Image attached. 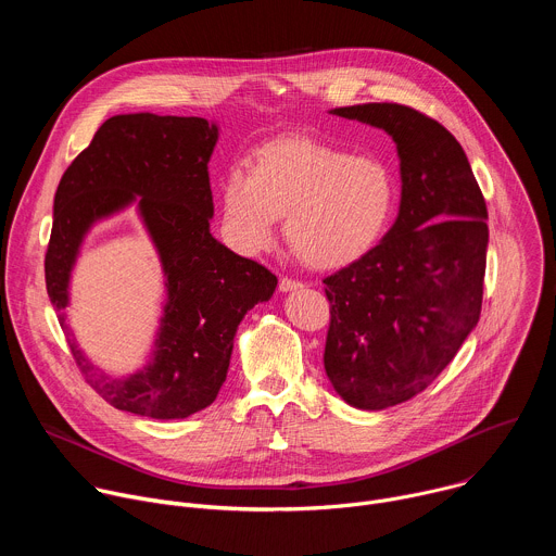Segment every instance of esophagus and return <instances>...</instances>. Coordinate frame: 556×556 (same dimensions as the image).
<instances>
[{"instance_id":"esophagus-1","label":"esophagus","mask_w":556,"mask_h":556,"mask_svg":"<svg viewBox=\"0 0 556 556\" xmlns=\"http://www.w3.org/2000/svg\"><path fill=\"white\" fill-rule=\"evenodd\" d=\"M303 288V283L299 279H292V277H281L279 279V290L281 292H292V290H299Z\"/></svg>"}]
</instances>
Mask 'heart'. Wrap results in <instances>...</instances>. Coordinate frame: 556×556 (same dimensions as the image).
Masks as SVG:
<instances>
[{
	"label": "heart",
	"mask_w": 556,
	"mask_h": 556,
	"mask_svg": "<svg viewBox=\"0 0 556 556\" xmlns=\"http://www.w3.org/2000/svg\"><path fill=\"white\" fill-rule=\"evenodd\" d=\"M395 200L399 182L382 157L307 136L264 142L251 172L230 167L219 185L222 219L235 249L266 251L286 217L290 249L319 270L367 255L384 235Z\"/></svg>",
	"instance_id": "1"
}]
</instances>
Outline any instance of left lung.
Listing matches in <instances>:
<instances>
[{"label": "left lung", "mask_w": 556, "mask_h": 556, "mask_svg": "<svg viewBox=\"0 0 556 556\" xmlns=\"http://www.w3.org/2000/svg\"><path fill=\"white\" fill-rule=\"evenodd\" d=\"M332 114L384 129L401 155V211L367 255L324 279V365L341 399L387 409L425 391L478 326L486 273V202L455 136L399 103Z\"/></svg>", "instance_id": "left-lung-1"}]
</instances>
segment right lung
<instances>
[{
	"label": "right lung",
	"mask_w": 556,
	"mask_h": 556,
	"mask_svg": "<svg viewBox=\"0 0 556 556\" xmlns=\"http://www.w3.org/2000/svg\"><path fill=\"white\" fill-rule=\"evenodd\" d=\"M215 142L217 125L206 118L112 116L56 187L46 288L61 328L70 270L84 235L97 219L131 202H138L167 277L153 354L129 378H108L67 341L86 382L121 412L174 420L208 407L226 380L237 326L277 288L268 268L235 255L208 230V161Z\"/></svg>",
	"instance_id": "add662e5"
}]
</instances>
